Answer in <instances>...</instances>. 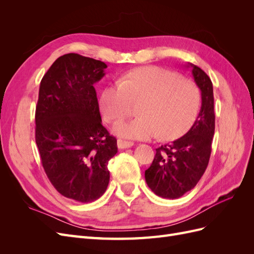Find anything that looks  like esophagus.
Listing matches in <instances>:
<instances>
[{"label": "esophagus", "instance_id": "34e87169", "mask_svg": "<svg viewBox=\"0 0 254 254\" xmlns=\"http://www.w3.org/2000/svg\"><path fill=\"white\" fill-rule=\"evenodd\" d=\"M133 142H129L125 140H118V147L120 149H126L129 147H132Z\"/></svg>", "mask_w": 254, "mask_h": 254}]
</instances>
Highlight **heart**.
Returning <instances> with one entry per match:
<instances>
[{
  "label": "heart",
  "mask_w": 254,
  "mask_h": 254,
  "mask_svg": "<svg viewBox=\"0 0 254 254\" xmlns=\"http://www.w3.org/2000/svg\"><path fill=\"white\" fill-rule=\"evenodd\" d=\"M137 117L121 121L113 131L128 139L174 140L193 126L200 111V92L193 82L162 67L135 68L106 87L101 109L110 121L127 117L132 103H140Z\"/></svg>",
  "instance_id": "b5f03b06"
}]
</instances>
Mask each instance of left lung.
<instances>
[{"instance_id":"8db88e82","label":"left lung","mask_w":254,"mask_h":254,"mask_svg":"<svg viewBox=\"0 0 254 254\" xmlns=\"http://www.w3.org/2000/svg\"><path fill=\"white\" fill-rule=\"evenodd\" d=\"M201 92V108L189 131L172 143L161 145L145 180L157 196L176 199L196 187L209 164L215 130L213 84L200 67L188 63Z\"/></svg>"}]
</instances>
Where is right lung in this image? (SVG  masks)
<instances>
[{"mask_svg": "<svg viewBox=\"0 0 254 254\" xmlns=\"http://www.w3.org/2000/svg\"><path fill=\"white\" fill-rule=\"evenodd\" d=\"M103 61L78 54L59 57L40 82L36 143L48 178L59 193L79 202L101 197L110 180L108 162L117 139L102 124L94 83Z\"/></svg>", "mask_w": 254, "mask_h": 254, "instance_id": "1", "label": "right lung"}]
</instances>
